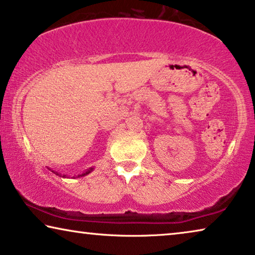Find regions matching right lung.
Here are the masks:
<instances>
[{
	"label": "right lung",
	"mask_w": 255,
	"mask_h": 255,
	"mask_svg": "<svg viewBox=\"0 0 255 255\" xmlns=\"http://www.w3.org/2000/svg\"><path fill=\"white\" fill-rule=\"evenodd\" d=\"M50 170H51V169H50ZM93 170H94V168H93V167H90V168H88V169H87L85 173L80 174V175H78L77 177H82V176H86V175H88V174H89V173H91V172H93ZM51 172H52V173H55V174H56V175H58V176H62V177H68L67 175H62V174H59L58 172H55V170H51Z\"/></svg>",
	"instance_id": "add662e5"
}]
</instances>
